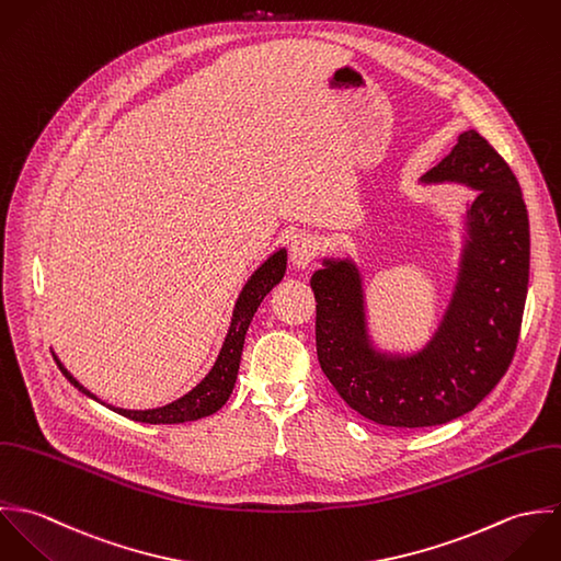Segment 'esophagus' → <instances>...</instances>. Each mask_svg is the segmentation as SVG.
<instances>
[{
  "label": "esophagus",
  "mask_w": 561,
  "mask_h": 561,
  "mask_svg": "<svg viewBox=\"0 0 561 561\" xmlns=\"http://www.w3.org/2000/svg\"><path fill=\"white\" fill-rule=\"evenodd\" d=\"M321 251V240L319 236L314 233H299L293 238L290 247H288V253H290V262L297 266V268H306L308 264H312V260L319 255Z\"/></svg>",
  "instance_id": "obj_1"
}]
</instances>
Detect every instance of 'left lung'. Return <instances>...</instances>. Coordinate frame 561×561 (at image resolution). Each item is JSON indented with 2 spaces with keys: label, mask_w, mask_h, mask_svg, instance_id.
I'll list each match as a JSON object with an SVG mask.
<instances>
[{
  "label": "left lung",
  "mask_w": 561,
  "mask_h": 561,
  "mask_svg": "<svg viewBox=\"0 0 561 561\" xmlns=\"http://www.w3.org/2000/svg\"><path fill=\"white\" fill-rule=\"evenodd\" d=\"M427 182L477 188L457 290L432 344L405 359L373 353L353 264L325 262L310 279L317 355L337 394L388 427H434L470 412L507 373L529 282V219L516 175L474 129L463 131Z\"/></svg>",
  "instance_id": "obj_1"
}]
</instances>
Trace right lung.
I'll list each match as a JSON object with an SVG mask.
<instances>
[{
	"label": "right lung",
	"mask_w": 561,
	"mask_h": 561,
	"mask_svg": "<svg viewBox=\"0 0 561 561\" xmlns=\"http://www.w3.org/2000/svg\"><path fill=\"white\" fill-rule=\"evenodd\" d=\"M284 273H286V251L282 249L273 257H268L255 271V275L247 282V286L242 288V293L238 297L233 319H231V328H229V334L225 337L221 355H219L215 368L210 370V375L193 392H188L186 397L178 399L175 403H169V405L158 408V410L134 412V410L113 408L114 412L125 416V419H131V421H138V423H149V425H173V423L197 421V419H204L208 414H215L229 399V394L233 390L236 375H238V364H240V353H242V344H244V334L249 330V323H251L257 306L262 304V299L273 290V286H277L282 282ZM56 364L60 366L62 375L78 390L93 397L84 386H80L71 377V373L58 359H56Z\"/></svg>",
	"instance_id": "obj_1"
}]
</instances>
